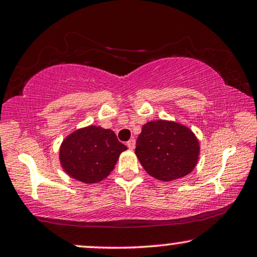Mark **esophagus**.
<instances>
[{
    "instance_id": "obj_1",
    "label": "esophagus",
    "mask_w": 257,
    "mask_h": 257,
    "mask_svg": "<svg viewBox=\"0 0 257 257\" xmlns=\"http://www.w3.org/2000/svg\"><path fill=\"white\" fill-rule=\"evenodd\" d=\"M126 145H127V147L130 150H135L136 147V140L135 139H130L127 143H126Z\"/></svg>"
}]
</instances>
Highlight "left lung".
Returning <instances> with one entry per match:
<instances>
[{"label": "left lung", "instance_id": "1", "mask_svg": "<svg viewBox=\"0 0 257 257\" xmlns=\"http://www.w3.org/2000/svg\"><path fill=\"white\" fill-rule=\"evenodd\" d=\"M136 156L151 177L161 181L177 180L195 168L200 143L184 124L157 119L143 126L137 139Z\"/></svg>", "mask_w": 257, "mask_h": 257}]
</instances>
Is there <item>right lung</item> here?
<instances>
[{"instance_id":"1","label":"right lung","mask_w":257,"mask_h":257,"mask_svg":"<svg viewBox=\"0 0 257 257\" xmlns=\"http://www.w3.org/2000/svg\"><path fill=\"white\" fill-rule=\"evenodd\" d=\"M126 150L112 130L90 125L65 137L59 147V163L70 178L96 184L110 175Z\"/></svg>"}]
</instances>
